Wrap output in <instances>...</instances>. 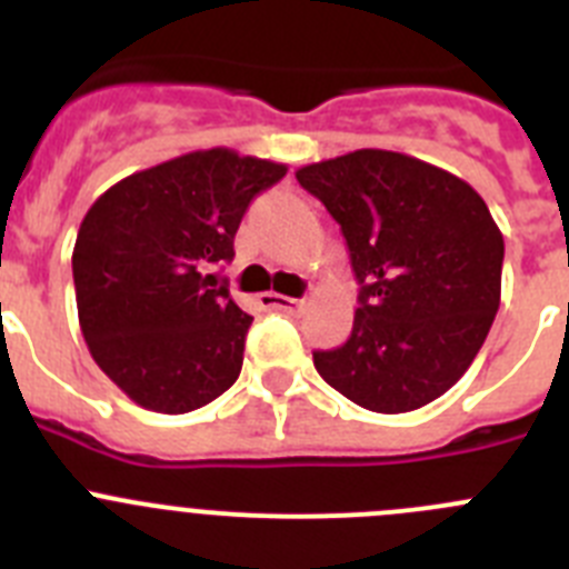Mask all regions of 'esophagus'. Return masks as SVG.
Segmentation results:
<instances>
[{
    "instance_id": "1",
    "label": "esophagus",
    "mask_w": 569,
    "mask_h": 569,
    "mask_svg": "<svg viewBox=\"0 0 569 569\" xmlns=\"http://www.w3.org/2000/svg\"><path fill=\"white\" fill-rule=\"evenodd\" d=\"M259 301H261V308H268V310H288V313H299V310H305V301L288 299V296H279V293H264Z\"/></svg>"
}]
</instances>
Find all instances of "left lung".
Returning a JSON list of instances; mask_svg holds the SVG:
<instances>
[{
	"instance_id": "left-lung-1",
	"label": "left lung",
	"mask_w": 569,
	"mask_h": 569,
	"mask_svg": "<svg viewBox=\"0 0 569 569\" xmlns=\"http://www.w3.org/2000/svg\"><path fill=\"white\" fill-rule=\"evenodd\" d=\"M296 179L341 224L359 279L353 333L313 353L319 376L373 413L445 396L501 301L505 239L465 179L393 150L305 164Z\"/></svg>"
}]
</instances>
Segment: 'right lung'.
Listing matches in <instances>:
<instances>
[{
    "label": "right lung",
    "instance_id": "1",
    "mask_svg": "<svg viewBox=\"0 0 569 569\" xmlns=\"http://www.w3.org/2000/svg\"><path fill=\"white\" fill-rule=\"evenodd\" d=\"M288 164L193 150L124 176L90 204L73 248L79 328L102 373L153 413H190L241 370L250 321L210 264L233 259L250 199Z\"/></svg>",
    "mask_w": 569,
    "mask_h": 569
}]
</instances>
